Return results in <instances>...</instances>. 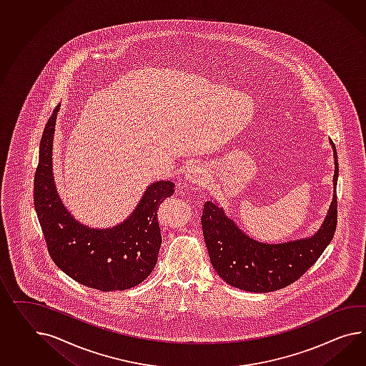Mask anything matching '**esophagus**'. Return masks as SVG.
I'll return each instance as SVG.
<instances>
[{
  "label": "esophagus",
  "instance_id": "esophagus-1",
  "mask_svg": "<svg viewBox=\"0 0 366 366\" xmlns=\"http://www.w3.org/2000/svg\"><path fill=\"white\" fill-rule=\"evenodd\" d=\"M186 179L189 183H194V184H204L207 179L206 171L197 163L189 164L186 169Z\"/></svg>",
  "mask_w": 366,
  "mask_h": 366
}]
</instances>
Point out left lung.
I'll use <instances>...</instances> for the list:
<instances>
[{
	"mask_svg": "<svg viewBox=\"0 0 366 366\" xmlns=\"http://www.w3.org/2000/svg\"><path fill=\"white\" fill-rule=\"evenodd\" d=\"M333 199L319 229L282 243H262L245 234L215 200H207L202 228L216 273L231 287L254 293L277 291L299 280L325 251L337 225L338 162L335 143Z\"/></svg>",
	"mask_w": 366,
	"mask_h": 366,
	"instance_id": "1",
	"label": "left lung"
}]
</instances>
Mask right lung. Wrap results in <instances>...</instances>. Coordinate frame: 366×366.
Listing matches in <instances>:
<instances>
[{
	"instance_id": "right-lung-1",
	"label": "right lung",
	"mask_w": 366,
	"mask_h": 366,
	"mask_svg": "<svg viewBox=\"0 0 366 366\" xmlns=\"http://www.w3.org/2000/svg\"><path fill=\"white\" fill-rule=\"evenodd\" d=\"M58 110L59 106L47 121L34 177V207L49 253L61 271L82 285L102 292L130 290L147 279L157 264L162 244L157 211L175 184L151 183L119 224L92 228L78 222L59 197L53 174Z\"/></svg>"
}]
</instances>
